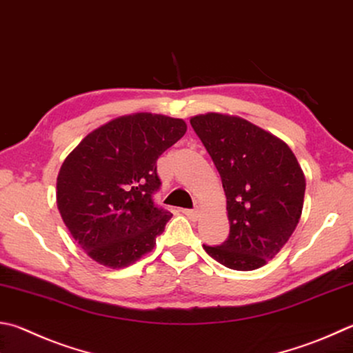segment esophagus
Wrapping results in <instances>:
<instances>
[{"instance_id": "esophagus-1", "label": "esophagus", "mask_w": 353, "mask_h": 353, "mask_svg": "<svg viewBox=\"0 0 353 353\" xmlns=\"http://www.w3.org/2000/svg\"><path fill=\"white\" fill-rule=\"evenodd\" d=\"M183 214L187 216L188 219H191V221H197L199 210H197V208H194V210H183Z\"/></svg>"}]
</instances>
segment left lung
Masks as SVG:
<instances>
[{
    "label": "left lung",
    "mask_w": 353,
    "mask_h": 353,
    "mask_svg": "<svg viewBox=\"0 0 353 353\" xmlns=\"http://www.w3.org/2000/svg\"><path fill=\"white\" fill-rule=\"evenodd\" d=\"M193 130L222 179L228 239L203 245L232 270L250 272L276 256L303 214L305 177L288 145L238 115L199 114Z\"/></svg>",
    "instance_id": "left-lung-1"
}]
</instances>
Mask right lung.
I'll list each match as a JSON object with an SVG mask.
<instances>
[{
	"label": "right lung",
	"mask_w": 353,
	"mask_h": 353,
	"mask_svg": "<svg viewBox=\"0 0 353 353\" xmlns=\"http://www.w3.org/2000/svg\"><path fill=\"white\" fill-rule=\"evenodd\" d=\"M187 132L182 119L136 112L89 132L63 162L57 207L74 241L110 268L152 252L171 213L157 208V159Z\"/></svg>",
	"instance_id": "obj_1"
}]
</instances>
